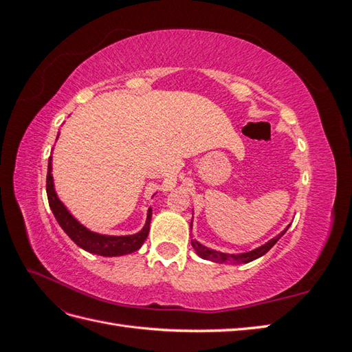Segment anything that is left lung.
I'll list each match as a JSON object with an SVG mask.
<instances>
[{
	"mask_svg": "<svg viewBox=\"0 0 352 352\" xmlns=\"http://www.w3.org/2000/svg\"><path fill=\"white\" fill-rule=\"evenodd\" d=\"M190 226H192V223H190ZM287 228H289V226H287ZM287 228L282 233H279L278 236H274L269 242H265L264 245H261V247L255 248L252 251H248V252H242V254L219 252V251H214V250H210V248L204 247V245L199 243L198 241H192L190 243H192L195 252L199 255L201 258H204V260H210V261H214V263H241V264H245V263H250L255 258L261 257V255H264L265 252H269V250L273 247V245L285 235V232L287 230Z\"/></svg>",
	"mask_w": 352,
	"mask_h": 352,
	"instance_id": "1",
	"label": "left lung"
}]
</instances>
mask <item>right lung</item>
Returning a JSON list of instances; mask_svg holds the SVG:
<instances>
[{
  "instance_id": "add662e5",
  "label": "right lung",
  "mask_w": 352,
  "mask_h": 352,
  "mask_svg": "<svg viewBox=\"0 0 352 352\" xmlns=\"http://www.w3.org/2000/svg\"><path fill=\"white\" fill-rule=\"evenodd\" d=\"M51 158L52 157H50L48 160V173H47V195H48L50 208L52 211V214H54V217L57 219L58 225L67 233L69 238L82 250L88 251L91 254L102 255V257H117V255L131 254L133 251L140 250L148 236V232H150L153 210L148 208L145 226L142 228L141 232L135 233V235L111 236V235H100V233L91 232L89 229L80 225V223L70 214L69 210L65 207V204L58 199L54 189V180H52V175H51V170H52Z\"/></svg>"
}]
</instances>
